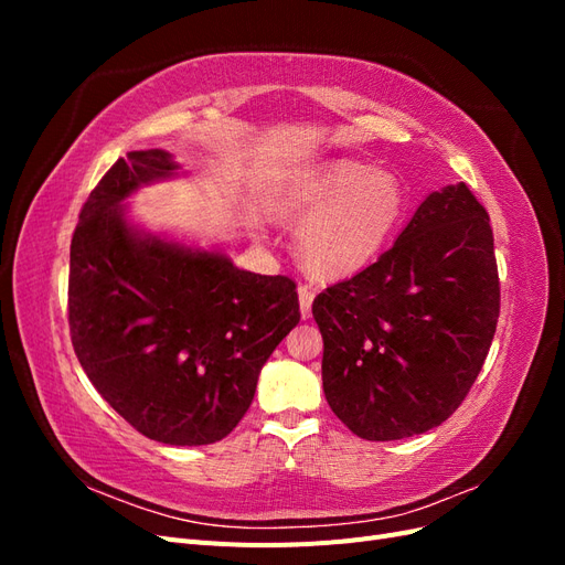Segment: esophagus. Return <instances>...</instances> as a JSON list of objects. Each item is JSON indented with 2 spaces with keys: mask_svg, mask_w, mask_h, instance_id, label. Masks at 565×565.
Listing matches in <instances>:
<instances>
[{
  "mask_svg": "<svg viewBox=\"0 0 565 565\" xmlns=\"http://www.w3.org/2000/svg\"><path fill=\"white\" fill-rule=\"evenodd\" d=\"M313 287L311 285H299V311L301 318L309 320L311 318V306H313Z\"/></svg>",
  "mask_w": 565,
  "mask_h": 565,
  "instance_id": "34e87169",
  "label": "esophagus"
}]
</instances>
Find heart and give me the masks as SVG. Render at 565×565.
Returning a JSON list of instances; mask_svg holds the SVG:
<instances>
[{
  "label": "heart",
  "instance_id": "obj_1",
  "mask_svg": "<svg viewBox=\"0 0 565 565\" xmlns=\"http://www.w3.org/2000/svg\"><path fill=\"white\" fill-rule=\"evenodd\" d=\"M282 221H301L297 254L318 276L347 278L370 266L405 214L401 181L355 160H332L295 174L270 198Z\"/></svg>",
  "mask_w": 565,
  "mask_h": 565
}]
</instances>
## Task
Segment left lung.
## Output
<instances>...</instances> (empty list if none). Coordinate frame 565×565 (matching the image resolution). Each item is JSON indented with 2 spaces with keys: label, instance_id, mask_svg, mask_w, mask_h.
<instances>
[{
  "label": "left lung",
  "instance_id": "left-lung-1",
  "mask_svg": "<svg viewBox=\"0 0 565 565\" xmlns=\"http://www.w3.org/2000/svg\"><path fill=\"white\" fill-rule=\"evenodd\" d=\"M498 316L490 216L467 183L446 185L377 262L316 297L324 398L365 440L429 431L467 398Z\"/></svg>",
  "mask_w": 565,
  "mask_h": 565
}]
</instances>
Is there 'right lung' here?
<instances>
[{
  "label": "right lung",
  "mask_w": 565,
  "mask_h": 565,
  "mask_svg": "<svg viewBox=\"0 0 565 565\" xmlns=\"http://www.w3.org/2000/svg\"><path fill=\"white\" fill-rule=\"evenodd\" d=\"M174 177V158L150 148L98 181L73 235L67 320L79 365L117 415L167 446H210L245 417L301 313L295 280L131 224L125 200Z\"/></svg>",
  "instance_id": "right-lung-1"
}]
</instances>
